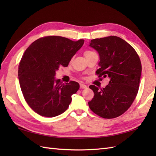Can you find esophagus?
I'll use <instances>...</instances> for the list:
<instances>
[{
	"label": "esophagus",
	"instance_id": "34e87169",
	"mask_svg": "<svg viewBox=\"0 0 156 156\" xmlns=\"http://www.w3.org/2000/svg\"><path fill=\"white\" fill-rule=\"evenodd\" d=\"M80 88H87V86L86 84H80Z\"/></svg>",
	"mask_w": 156,
	"mask_h": 156
}]
</instances>
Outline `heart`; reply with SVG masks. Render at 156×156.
<instances>
[{
	"label": "heart",
	"mask_w": 156,
	"mask_h": 156,
	"mask_svg": "<svg viewBox=\"0 0 156 156\" xmlns=\"http://www.w3.org/2000/svg\"><path fill=\"white\" fill-rule=\"evenodd\" d=\"M89 52H91V51H85L84 54H87V53H89Z\"/></svg>",
	"instance_id": "heart-1"
}]
</instances>
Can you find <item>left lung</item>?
I'll return each instance as SVG.
<instances>
[{"mask_svg": "<svg viewBox=\"0 0 156 156\" xmlns=\"http://www.w3.org/2000/svg\"><path fill=\"white\" fill-rule=\"evenodd\" d=\"M89 46L100 58V68L96 73L110 80L101 89L89 87L94 94L89 107L102 118L117 117L131 107L137 94L141 74L140 57L131 45L117 36L92 39Z\"/></svg>", "mask_w": 156, "mask_h": 156, "instance_id": "left-lung-1", "label": "left lung"}]
</instances>
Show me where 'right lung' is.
I'll list each match as a JSON object with an SVG mask.
<instances>
[{"instance_id": "1", "label": "right lung", "mask_w": 156, "mask_h": 156, "mask_svg": "<svg viewBox=\"0 0 156 156\" xmlns=\"http://www.w3.org/2000/svg\"><path fill=\"white\" fill-rule=\"evenodd\" d=\"M84 42L48 36L26 49L19 64V84L28 105L39 115L54 117L67 110L80 85L74 81L62 83L55 78V72L60 66H68Z\"/></svg>"}]
</instances>
